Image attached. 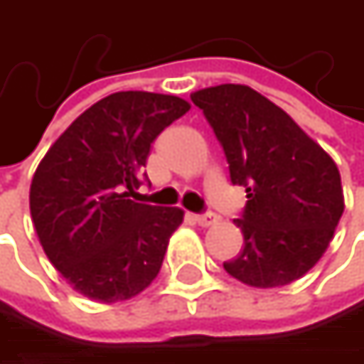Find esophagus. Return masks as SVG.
Listing matches in <instances>:
<instances>
[{"instance_id":"1","label":"esophagus","mask_w":364,"mask_h":364,"mask_svg":"<svg viewBox=\"0 0 364 364\" xmlns=\"http://www.w3.org/2000/svg\"><path fill=\"white\" fill-rule=\"evenodd\" d=\"M193 219H196V223H198V225H202V228H208V225H213V223L217 221V217H215L213 213H204V215H196Z\"/></svg>"}]
</instances>
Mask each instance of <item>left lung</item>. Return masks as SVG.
<instances>
[{"instance_id": "obj_1", "label": "left lung", "mask_w": 364, "mask_h": 364, "mask_svg": "<svg viewBox=\"0 0 364 364\" xmlns=\"http://www.w3.org/2000/svg\"><path fill=\"white\" fill-rule=\"evenodd\" d=\"M221 143L230 179L247 187L236 219L245 249L223 267L236 280L274 289L301 278L327 251L343 213L337 164L293 117L242 84L191 95Z\"/></svg>"}]
</instances>
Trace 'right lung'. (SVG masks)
<instances>
[{"mask_svg": "<svg viewBox=\"0 0 364 364\" xmlns=\"http://www.w3.org/2000/svg\"><path fill=\"white\" fill-rule=\"evenodd\" d=\"M189 111L173 95L115 92L86 109L48 149L29 193L43 253L84 297L139 295L158 276L183 210L130 200L154 139Z\"/></svg>", "mask_w": 364, "mask_h": 364, "instance_id": "1", "label": "right lung"}]
</instances>
